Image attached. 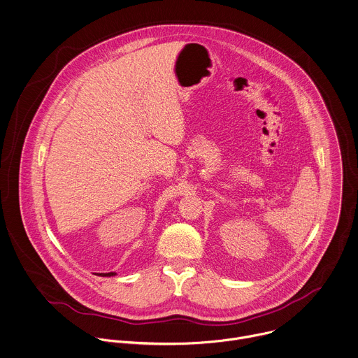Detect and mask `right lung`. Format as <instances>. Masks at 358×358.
Instances as JSON below:
<instances>
[{
  "mask_svg": "<svg viewBox=\"0 0 358 358\" xmlns=\"http://www.w3.org/2000/svg\"><path fill=\"white\" fill-rule=\"evenodd\" d=\"M115 272H108V273H100V276H115Z\"/></svg>",
  "mask_w": 358,
  "mask_h": 358,
  "instance_id": "right-lung-1",
  "label": "right lung"
}]
</instances>
